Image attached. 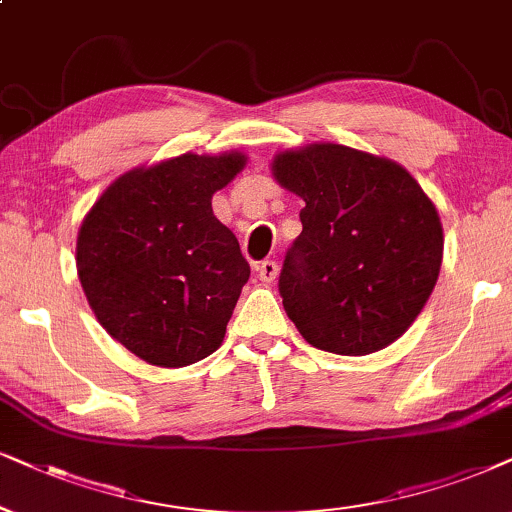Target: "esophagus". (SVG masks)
<instances>
[{
  "instance_id": "esophagus-1",
  "label": "esophagus",
  "mask_w": 512,
  "mask_h": 512,
  "mask_svg": "<svg viewBox=\"0 0 512 512\" xmlns=\"http://www.w3.org/2000/svg\"><path fill=\"white\" fill-rule=\"evenodd\" d=\"M257 276H260V281L264 283H274L278 276V264L274 260H264L260 267H257Z\"/></svg>"
}]
</instances>
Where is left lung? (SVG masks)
<instances>
[{"label": "left lung", "instance_id": "8db88e82", "mask_svg": "<svg viewBox=\"0 0 512 512\" xmlns=\"http://www.w3.org/2000/svg\"><path fill=\"white\" fill-rule=\"evenodd\" d=\"M274 177L304 200L278 276L283 309L316 349L364 357L416 321L442 267L437 208L394 160L340 144L278 153Z\"/></svg>", "mask_w": 512, "mask_h": 512}]
</instances>
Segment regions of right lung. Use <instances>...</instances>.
<instances>
[{
	"instance_id": "1",
	"label": "right lung",
	"mask_w": 512,
	"mask_h": 512,
	"mask_svg": "<svg viewBox=\"0 0 512 512\" xmlns=\"http://www.w3.org/2000/svg\"><path fill=\"white\" fill-rule=\"evenodd\" d=\"M245 155L184 153L115 179L77 234V276L96 319L153 366L196 364L222 345L250 278L212 196Z\"/></svg>"
}]
</instances>
